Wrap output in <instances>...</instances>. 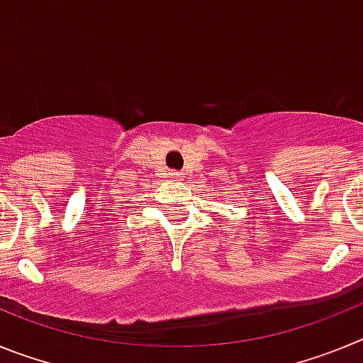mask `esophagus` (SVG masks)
<instances>
[{
    "label": "esophagus",
    "mask_w": 363,
    "mask_h": 363,
    "mask_svg": "<svg viewBox=\"0 0 363 363\" xmlns=\"http://www.w3.org/2000/svg\"><path fill=\"white\" fill-rule=\"evenodd\" d=\"M169 176H171V178H174V179H182V178H184V172L171 171V172H169Z\"/></svg>",
    "instance_id": "esophagus-1"
}]
</instances>
